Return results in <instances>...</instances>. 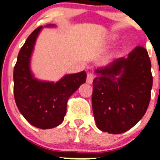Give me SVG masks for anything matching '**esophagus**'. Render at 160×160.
Instances as JSON below:
<instances>
[{
    "label": "esophagus",
    "mask_w": 160,
    "mask_h": 160,
    "mask_svg": "<svg viewBox=\"0 0 160 160\" xmlns=\"http://www.w3.org/2000/svg\"><path fill=\"white\" fill-rule=\"evenodd\" d=\"M93 79H94V76H93L91 72H89V73L87 74L86 81H87V83H88V84H92V83H93Z\"/></svg>",
    "instance_id": "1"
}]
</instances>
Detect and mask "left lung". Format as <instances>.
<instances>
[{
  "label": "left lung",
  "mask_w": 160,
  "mask_h": 160,
  "mask_svg": "<svg viewBox=\"0 0 160 160\" xmlns=\"http://www.w3.org/2000/svg\"><path fill=\"white\" fill-rule=\"evenodd\" d=\"M92 107L102 132L121 134L145 115L151 97L153 76L147 50L136 47L127 58L114 60L95 70Z\"/></svg>",
  "instance_id": "8db88e82"
}]
</instances>
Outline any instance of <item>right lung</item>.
<instances>
[{
  "mask_svg": "<svg viewBox=\"0 0 160 160\" xmlns=\"http://www.w3.org/2000/svg\"><path fill=\"white\" fill-rule=\"evenodd\" d=\"M41 28L39 26L33 30L19 50L14 68V96L19 112L31 125L50 129L63 122L67 101L85 82L86 73L83 71L67 75L56 83L34 79L29 70V61Z\"/></svg>",
  "mask_w": 160,
  "mask_h": 160,
  "instance_id": "add662e5",
  "label": "right lung"
}]
</instances>
